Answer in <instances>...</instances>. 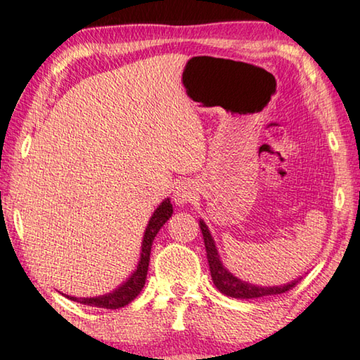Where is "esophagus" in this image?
Listing matches in <instances>:
<instances>
[{"label":"esophagus","mask_w":360,"mask_h":360,"mask_svg":"<svg viewBox=\"0 0 360 360\" xmlns=\"http://www.w3.org/2000/svg\"><path fill=\"white\" fill-rule=\"evenodd\" d=\"M196 186H194L191 181H180V184L174 188L172 199L176 205H185L196 199Z\"/></svg>","instance_id":"1"}]
</instances>
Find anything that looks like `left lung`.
<instances>
[{
    "label": "left lung",
    "mask_w": 360,
    "mask_h": 360,
    "mask_svg": "<svg viewBox=\"0 0 360 360\" xmlns=\"http://www.w3.org/2000/svg\"><path fill=\"white\" fill-rule=\"evenodd\" d=\"M199 228H201L202 231L205 252H207V262H209L212 281H214V285L219 288L223 295L231 297V298H239V300H252V298H262L268 295H279V293L290 290L292 287H295L298 282L302 281V276H300V278L287 282V284L266 287V285L250 284V282L239 279L238 276H234L231 271L223 264L219 249H217L215 245V240L212 238L210 229L207 225H205V221L202 219H199Z\"/></svg>",
    "instance_id": "left-lung-1"
}]
</instances>
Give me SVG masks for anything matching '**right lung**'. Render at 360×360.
<instances>
[{"label": "right lung", "instance_id": "obj_1", "mask_svg": "<svg viewBox=\"0 0 360 360\" xmlns=\"http://www.w3.org/2000/svg\"><path fill=\"white\" fill-rule=\"evenodd\" d=\"M172 214H174V207L172 204H170V199L166 198L161 204L158 205L156 210L153 212L151 219L148 220V225L145 228L137 266H135V269L132 271V274L129 276L122 284L117 285L115 290L103 293V295H98V297H87V298H78L72 295H65V297L73 300V302H78L87 306H96V308H105V309H117L131 303L145 285L146 274H148L153 240H155L159 229L166 225V221L172 217Z\"/></svg>", "mask_w": 360, "mask_h": 360}]
</instances>
